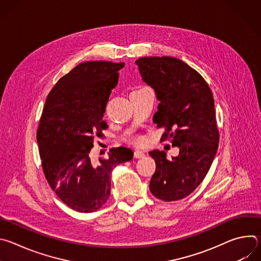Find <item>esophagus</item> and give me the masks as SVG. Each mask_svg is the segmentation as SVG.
<instances>
[{
	"mask_svg": "<svg viewBox=\"0 0 261 261\" xmlns=\"http://www.w3.org/2000/svg\"><path fill=\"white\" fill-rule=\"evenodd\" d=\"M145 154L142 151H135L134 152V158H143Z\"/></svg>",
	"mask_w": 261,
	"mask_h": 261,
	"instance_id": "obj_1",
	"label": "esophagus"
}]
</instances>
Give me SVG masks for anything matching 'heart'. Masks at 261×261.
<instances>
[{
	"mask_svg": "<svg viewBox=\"0 0 261 261\" xmlns=\"http://www.w3.org/2000/svg\"><path fill=\"white\" fill-rule=\"evenodd\" d=\"M141 137L140 136H135V137H133L132 138V142H134V143H138V142H141Z\"/></svg>",
	"mask_w": 261,
	"mask_h": 261,
	"instance_id": "b5f03b06",
	"label": "heart"
}]
</instances>
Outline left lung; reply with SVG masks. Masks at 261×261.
I'll use <instances>...</instances> for the list:
<instances>
[{
    "label": "left lung",
    "instance_id": "left-lung-1",
    "mask_svg": "<svg viewBox=\"0 0 261 261\" xmlns=\"http://www.w3.org/2000/svg\"><path fill=\"white\" fill-rule=\"evenodd\" d=\"M141 77L160 101L153 121L165 132L179 154L167 160L158 150L148 154L156 162L150 181L152 194L163 201L182 199L205 177L219 144L212 91L200 74L172 57H144L136 60Z\"/></svg>",
    "mask_w": 261,
    "mask_h": 261
}]
</instances>
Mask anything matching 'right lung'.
Returning a JSON list of instances; mask_svg holds the SVG:
<instances>
[{"mask_svg":"<svg viewBox=\"0 0 261 261\" xmlns=\"http://www.w3.org/2000/svg\"><path fill=\"white\" fill-rule=\"evenodd\" d=\"M124 63L90 61L74 67L48 94L37 129L45 178L70 208L93 213L110 196L111 170L132 160L130 148H111L107 158L92 160L96 136L107 128L103 121L111 90Z\"/></svg>","mask_w":261,"mask_h":261,"instance_id":"obj_1","label":"right lung"}]
</instances>
